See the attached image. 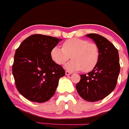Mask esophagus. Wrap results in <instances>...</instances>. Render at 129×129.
<instances>
[{"mask_svg":"<svg viewBox=\"0 0 129 129\" xmlns=\"http://www.w3.org/2000/svg\"><path fill=\"white\" fill-rule=\"evenodd\" d=\"M71 74H72V72H71V71H66V75H67V76H69V75H71Z\"/></svg>","mask_w":129,"mask_h":129,"instance_id":"1","label":"esophagus"}]
</instances>
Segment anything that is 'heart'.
<instances>
[{"instance_id":"heart-1","label":"heart","mask_w":129,"mask_h":129,"mask_svg":"<svg viewBox=\"0 0 129 129\" xmlns=\"http://www.w3.org/2000/svg\"><path fill=\"white\" fill-rule=\"evenodd\" d=\"M50 56L53 62L58 65L64 64L71 57L72 60L66 65V68L88 72L98 64L100 50L96 43L87 40L74 38L65 41L62 48L53 47Z\"/></svg>"}]
</instances>
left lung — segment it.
I'll list each match as a JSON object with an SVG mask.
<instances>
[{
    "label": "left lung",
    "instance_id": "obj_1",
    "mask_svg": "<svg viewBox=\"0 0 129 129\" xmlns=\"http://www.w3.org/2000/svg\"><path fill=\"white\" fill-rule=\"evenodd\" d=\"M100 50V59L93 70L81 74L76 84L79 94L84 100L94 102L101 100L114 90L120 71L118 50L105 37L95 33L87 35Z\"/></svg>",
    "mask_w": 129,
    "mask_h": 129
}]
</instances>
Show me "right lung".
<instances>
[{
    "label": "right lung",
    "instance_id": "right-lung-1",
    "mask_svg": "<svg viewBox=\"0 0 129 129\" xmlns=\"http://www.w3.org/2000/svg\"><path fill=\"white\" fill-rule=\"evenodd\" d=\"M62 39L35 34L16 49L12 74L16 88L28 100L43 103L55 94L65 70L53 62L50 52Z\"/></svg>",
    "mask_w": 129,
    "mask_h": 129
}]
</instances>
